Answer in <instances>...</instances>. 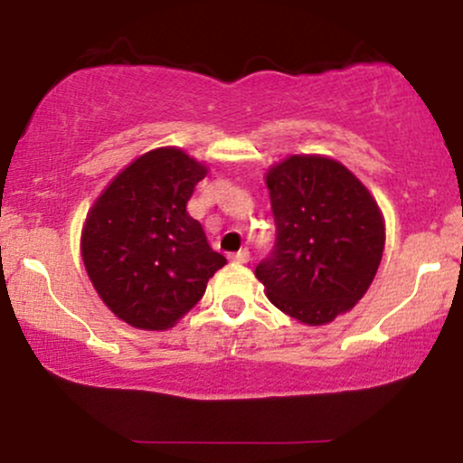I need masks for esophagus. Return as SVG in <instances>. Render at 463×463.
Returning <instances> with one entry per match:
<instances>
[{
    "instance_id": "esophagus-1",
    "label": "esophagus",
    "mask_w": 463,
    "mask_h": 463,
    "mask_svg": "<svg viewBox=\"0 0 463 463\" xmlns=\"http://www.w3.org/2000/svg\"><path fill=\"white\" fill-rule=\"evenodd\" d=\"M231 261H232V263H248V261H250V252H248L246 248L239 250V252L231 254Z\"/></svg>"
}]
</instances>
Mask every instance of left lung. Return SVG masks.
I'll return each instance as SVG.
<instances>
[{
  "mask_svg": "<svg viewBox=\"0 0 463 463\" xmlns=\"http://www.w3.org/2000/svg\"><path fill=\"white\" fill-rule=\"evenodd\" d=\"M276 224L254 274L276 309L320 326L364 298L379 269L385 224L370 191L342 163L289 156L265 176Z\"/></svg>",
  "mask_w": 463,
  "mask_h": 463,
  "instance_id": "obj_1",
  "label": "left lung"
}]
</instances>
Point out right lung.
Here are the masks:
<instances>
[{"label": "right lung", "instance_id": "right-lung-1", "mask_svg": "<svg viewBox=\"0 0 463 463\" xmlns=\"http://www.w3.org/2000/svg\"><path fill=\"white\" fill-rule=\"evenodd\" d=\"M206 167L178 147L132 161L95 200L82 228V261L104 305L146 331L176 324L224 268L187 213Z\"/></svg>", "mask_w": 463, "mask_h": 463}]
</instances>
